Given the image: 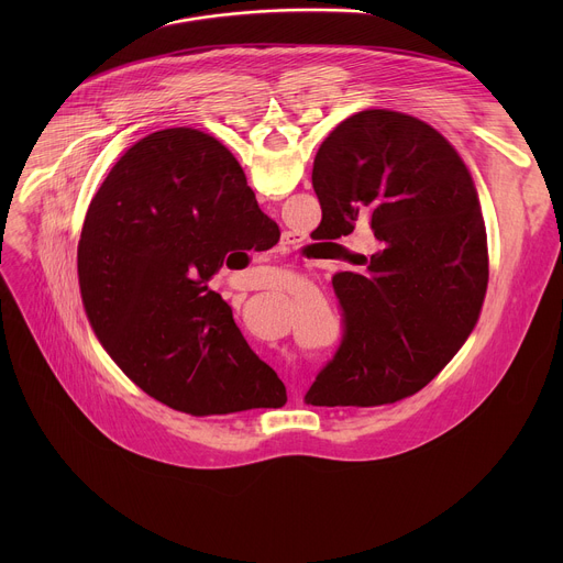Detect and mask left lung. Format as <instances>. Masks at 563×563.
Masks as SVG:
<instances>
[{"label":"left lung","instance_id":"8db88e82","mask_svg":"<svg viewBox=\"0 0 563 563\" xmlns=\"http://www.w3.org/2000/svg\"><path fill=\"white\" fill-rule=\"evenodd\" d=\"M311 185L320 235L369 227L378 250L334 274L345 316L309 406H383L423 389L472 334L488 289V238L474 180L428 122L389 109L343 120L320 144Z\"/></svg>","mask_w":563,"mask_h":563}]
</instances>
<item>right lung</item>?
Listing matches in <instances>:
<instances>
[{
	"mask_svg": "<svg viewBox=\"0 0 563 563\" xmlns=\"http://www.w3.org/2000/svg\"><path fill=\"white\" fill-rule=\"evenodd\" d=\"M267 222L229 148L187 126L137 140L96 194L77 247L82 302L109 356L159 404L191 417L287 404L207 287Z\"/></svg>",
	"mask_w": 563,
	"mask_h": 563,
	"instance_id": "right-lung-1",
	"label": "right lung"
}]
</instances>
